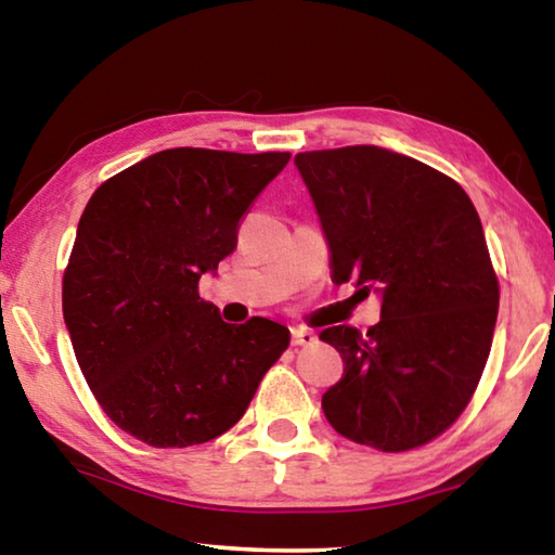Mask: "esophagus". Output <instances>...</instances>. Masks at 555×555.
<instances>
[{"label": "esophagus", "mask_w": 555, "mask_h": 555, "mask_svg": "<svg viewBox=\"0 0 555 555\" xmlns=\"http://www.w3.org/2000/svg\"><path fill=\"white\" fill-rule=\"evenodd\" d=\"M318 340L313 331H306V327H291V343L298 345V347H308Z\"/></svg>", "instance_id": "34e87169"}]
</instances>
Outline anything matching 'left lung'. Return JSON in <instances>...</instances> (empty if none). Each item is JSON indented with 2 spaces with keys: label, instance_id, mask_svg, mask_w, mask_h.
<instances>
[{
  "label": "left lung",
  "instance_id": "8db88e82",
  "mask_svg": "<svg viewBox=\"0 0 555 555\" xmlns=\"http://www.w3.org/2000/svg\"><path fill=\"white\" fill-rule=\"evenodd\" d=\"M335 284L382 298L367 333L321 340L345 362L323 393L337 434L387 453L434 440L463 413L490 357L500 284L480 215L453 178L382 146L296 154Z\"/></svg>",
  "mask_w": 555,
  "mask_h": 555
}]
</instances>
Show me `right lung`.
Instances as JSON below:
<instances>
[{
	"label": "right lung",
	"instance_id": "add662e5",
	"mask_svg": "<svg viewBox=\"0 0 555 555\" xmlns=\"http://www.w3.org/2000/svg\"><path fill=\"white\" fill-rule=\"evenodd\" d=\"M288 152L166 149L92 193L63 276V318L102 411L146 446L208 443L247 411L288 327L224 323L198 294Z\"/></svg>",
	"mask_w": 555,
	"mask_h": 555
}]
</instances>
